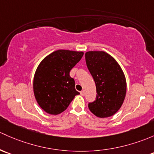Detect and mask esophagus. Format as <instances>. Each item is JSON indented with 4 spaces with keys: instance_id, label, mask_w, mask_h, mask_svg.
Instances as JSON below:
<instances>
[{
    "instance_id": "obj_1",
    "label": "esophagus",
    "mask_w": 154,
    "mask_h": 154,
    "mask_svg": "<svg viewBox=\"0 0 154 154\" xmlns=\"http://www.w3.org/2000/svg\"><path fill=\"white\" fill-rule=\"evenodd\" d=\"M80 94H81L82 96H84V95H85V91H80Z\"/></svg>"
}]
</instances>
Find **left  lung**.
Returning <instances> with one entry per match:
<instances>
[{
	"instance_id": "left-lung-1",
	"label": "left lung",
	"mask_w": 154,
	"mask_h": 154,
	"mask_svg": "<svg viewBox=\"0 0 154 154\" xmlns=\"http://www.w3.org/2000/svg\"><path fill=\"white\" fill-rule=\"evenodd\" d=\"M85 56L97 93L96 100L88 104V108L100 118L113 116L121 108L125 97L127 84L123 71L106 51H89Z\"/></svg>"
}]
</instances>
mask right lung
Masks as SVG:
<instances>
[{
    "label": "right lung",
    "instance_id": "add662e5",
    "mask_svg": "<svg viewBox=\"0 0 154 154\" xmlns=\"http://www.w3.org/2000/svg\"><path fill=\"white\" fill-rule=\"evenodd\" d=\"M83 54L82 51L57 50L39 64L34 76V94L39 106L46 113L60 114L74 97L80 94L69 72Z\"/></svg>",
    "mask_w": 154,
    "mask_h": 154
}]
</instances>
